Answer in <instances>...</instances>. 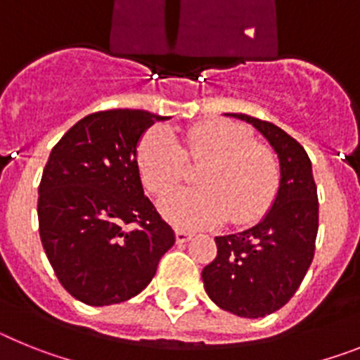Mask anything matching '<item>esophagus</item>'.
<instances>
[{
	"label": "esophagus",
	"instance_id": "obj_1",
	"mask_svg": "<svg viewBox=\"0 0 360 360\" xmlns=\"http://www.w3.org/2000/svg\"><path fill=\"white\" fill-rule=\"evenodd\" d=\"M192 233L186 232V230H176V240L179 243V245H183V243H186V240L192 239Z\"/></svg>",
	"mask_w": 360,
	"mask_h": 360
}]
</instances>
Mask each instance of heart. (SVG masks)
Wrapping results in <instances>:
<instances>
[{
	"instance_id": "obj_1",
	"label": "heart",
	"mask_w": 360,
	"mask_h": 360,
	"mask_svg": "<svg viewBox=\"0 0 360 360\" xmlns=\"http://www.w3.org/2000/svg\"><path fill=\"white\" fill-rule=\"evenodd\" d=\"M184 158L206 161L198 183L201 188L179 190L159 202V210L177 228H208L250 223L268 210L279 184L274 152L252 141L245 127L228 121L193 124L184 148L165 128H152L137 148V170L148 192L165 195L184 176Z\"/></svg>"
}]
</instances>
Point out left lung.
Wrapping results in <instances>:
<instances>
[{
  "mask_svg": "<svg viewBox=\"0 0 360 360\" xmlns=\"http://www.w3.org/2000/svg\"><path fill=\"white\" fill-rule=\"evenodd\" d=\"M279 159V188L264 217L245 232L215 237L217 257L202 268L212 301L239 317L257 319L283 308L301 286L315 252L317 186L311 161L292 136L246 114Z\"/></svg>",
  "mask_w": 360,
  "mask_h": 360,
  "instance_id": "left-lung-1",
  "label": "left lung"
}]
</instances>
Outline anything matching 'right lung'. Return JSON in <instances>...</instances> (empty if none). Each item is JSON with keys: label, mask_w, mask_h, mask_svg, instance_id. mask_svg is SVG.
I'll return each instance as SVG.
<instances>
[{"label": "right lung", "mask_w": 360, "mask_h": 360, "mask_svg": "<svg viewBox=\"0 0 360 360\" xmlns=\"http://www.w3.org/2000/svg\"><path fill=\"white\" fill-rule=\"evenodd\" d=\"M162 115L96 112L59 139L43 170L39 237L63 288L89 306L141 293L176 236L145 195L137 170L143 134ZM130 224H137L128 231Z\"/></svg>", "instance_id": "right-lung-1"}]
</instances>
